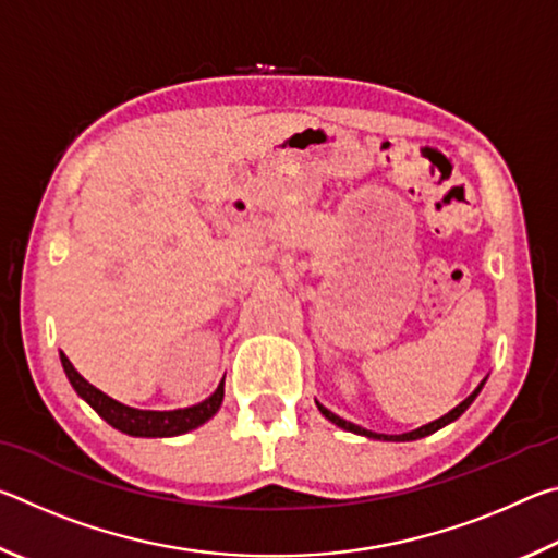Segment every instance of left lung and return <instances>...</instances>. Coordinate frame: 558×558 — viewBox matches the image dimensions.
<instances>
[{
	"mask_svg": "<svg viewBox=\"0 0 558 558\" xmlns=\"http://www.w3.org/2000/svg\"><path fill=\"white\" fill-rule=\"evenodd\" d=\"M485 381L487 379H483L477 384V389L472 391L465 401H460L456 409L452 411H448L446 415H440V418H436V421H430V423H426V426H421V428H415V430H409V433H399V436H386V433H374V430H366V428H362V426H356V423H352V421H344V418H339L337 413H332L329 409H325L323 403L319 401H315L317 403V409H319V413L325 415L327 421H332L335 426H339V428H344V430H349V433H356V436H364V438H369V440H386V442H405V440H418V438H426V436H430V433H436V430H440V428H446L448 423H452V421H458L462 413H465L468 409H470V403L477 399V393L483 391V386H485Z\"/></svg>",
	"mask_w": 558,
	"mask_h": 558,
	"instance_id": "1",
	"label": "left lung"
}]
</instances>
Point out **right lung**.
<instances>
[{"mask_svg":"<svg viewBox=\"0 0 558 558\" xmlns=\"http://www.w3.org/2000/svg\"><path fill=\"white\" fill-rule=\"evenodd\" d=\"M61 364L75 393H78L102 421L110 423L112 428H118L120 433H128V436H135V438L182 436V433L199 428L206 421L214 418V413L221 409V401H223V379H221V384L216 386V391L209 396V399H204L202 403L186 405V409H174V411L132 409V405L110 399L108 393H102L90 381L83 379L63 352H61Z\"/></svg>","mask_w":558,"mask_h":558,"instance_id":"1","label":"right lung"}]
</instances>
